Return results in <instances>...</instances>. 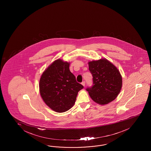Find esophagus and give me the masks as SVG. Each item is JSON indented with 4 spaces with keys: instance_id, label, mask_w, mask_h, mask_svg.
<instances>
[{
    "instance_id": "esophagus-1",
    "label": "esophagus",
    "mask_w": 151,
    "mask_h": 151,
    "mask_svg": "<svg viewBox=\"0 0 151 151\" xmlns=\"http://www.w3.org/2000/svg\"><path fill=\"white\" fill-rule=\"evenodd\" d=\"M81 84H82V86H85V81H83V82H82V83H81Z\"/></svg>"
}]
</instances>
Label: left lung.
Here are the masks:
<instances>
[{
	"label": "left lung",
	"instance_id": "8db88e82",
	"mask_svg": "<svg viewBox=\"0 0 151 151\" xmlns=\"http://www.w3.org/2000/svg\"><path fill=\"white\" fill-rule=\"evenodd\" d=\"M93 85L86 89L92 100L101 105L116 99L122 86V78L118 69L105 58L88 63Z\"/></svg>",
	"mask_w": 151,
	"mask_h": 151
}]
</instances>
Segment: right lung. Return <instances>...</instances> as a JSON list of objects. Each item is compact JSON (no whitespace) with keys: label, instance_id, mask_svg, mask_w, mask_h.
I'll return each mask as SVG.
<instances>
[{"label":"right lung","instance_id":"add662e5","mask_svg":"<svg viewBox=\"0 0 151 151\" xmlns=\"http://www.w3.org/2000/svg\"><path fill=\"white\" fill-rule=\"evenodd\" d=\"M70 63L57 59L42 73L39 91L46 105L56 112L70 110L75 103L78 92L83 88L76 82L69 69Z\"/></svg>","mask_w":151,"mask_h":151}]
</instances>
